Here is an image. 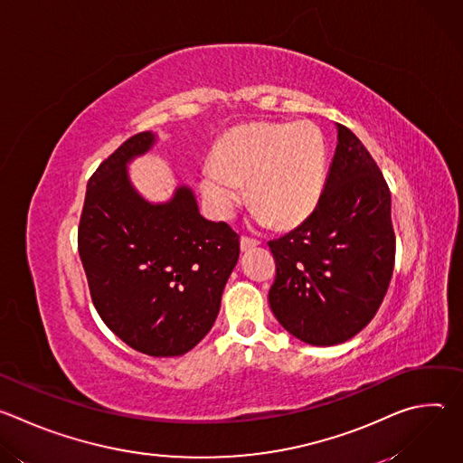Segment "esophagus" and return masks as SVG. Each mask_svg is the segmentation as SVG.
<instances>
[{
	"mask_svg": "<svg viewBox=\"0 0 463 463\" xmlns=\"http://www.w3.org/2000/svg\"><path fill=\"white\" fill-rule=\"evenodd\" d=\"M256 245H258V241L252 240V238H247V236H241V238H240V249H241V250H250V249H254Z\"/></svg>",
	"mask_w": 463,
	"mask_h": 463,
	"instance_id": "esophagus-1",
	"label": "esophagus"
}]
</instances>
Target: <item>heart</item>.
Masks as SVG:
<instances>
[{"instance_id":"1","label":"heart","mask_w":463,"mask_h":463,"mask_svg":"<svg viewBox=\"0 0 463 463\" xmlns=\"http://www.w3.org/2000/svg\"><path fill=\"white\" fill-rule=\"evenodd\" d=\"M326 175V141L315 122H249L218 141L213 165L202 174V192L213 213L229 220L249 183L254 220L293 227L318 205Z\"/></svg>"}]
</instances>
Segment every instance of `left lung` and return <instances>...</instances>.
I'll use <instances>...</instances> for the list:
<instances>
[{
	"label": "left lung",
	"instance_id": "left-lung-1",
	"mask_svg": "<svg viewBox=\"0 0 463 463\" xmlns=\"http://www.w3.org/2000/svg\"><path fill=\"white\" fill-rule=\"evenodd\" d=\"M335 126L318 205L300 227L269 241L277 260L269 306L286 332L313 346L341 345L373 318L395 258L386 181L355 134Z\"/></svg>",
	"mask_w": 463,
	"mask_h": 463
}]
</instances>
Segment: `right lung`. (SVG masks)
Returning a JSON list of instances; mask_svg holds the SVG:
<instances>
[{
  "label": "right lung",
  "instance_id": "1",
  "mask_svg": "<svg viewBox=\"0 0 463 463\" xmlns=\"http://www.w3.org/2000/svg\"><path fill=\"white\" fill-rule=\"evenodd\" d=\"M156 141L152 131L129 137L91 175L79 252L95 309L111 332L141 354L175 357L211 332L240 236L205 220L188 184L161 203L136 188L128 165Z\"/></svg>",
  "mask_w": 463,
  "mask_h": 463
}]
</instances>
